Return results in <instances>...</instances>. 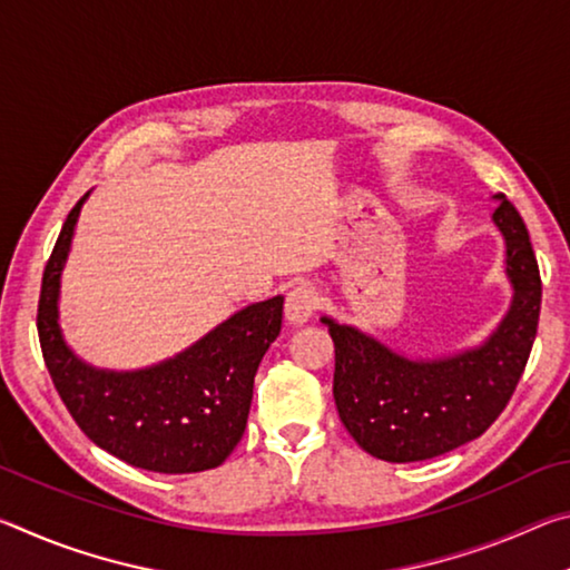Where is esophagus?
Instances as JSON below:
<instances>
[{"label": "esophagus", "mask_w": 570, "mask_h": 570, "mask_svg": "<svg viewBox=\"0 0 570 570\" xmlns=\"http://www.w3.org/2000/svg\"><path fill=\"white\" fill-rule=\"evenodd\" d=\"M316 304H320V296H316L312 286L292 288L286 296V306H284L288 324H294V326L306 324L314 316Z\"/></svg>", "instance_id": "esophagus-1"}]
</instances>
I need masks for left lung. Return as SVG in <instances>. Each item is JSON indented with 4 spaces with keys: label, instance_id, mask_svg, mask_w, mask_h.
<instances>
[{
    "label": "left lung",
    "instance_id": "8db88e82",
    "mask_svg": "<svg viewBox=\"0 0 570 570\" xmlns=\"http://www.w3.org/2000/svg\"><path fill=\"white\" fill-rule=\"evenodd\" d=\"M493 198L513 302L485 342L414 360L356 326L322 316L334 342L336 410L372 458L417 462L445 455L480 438L513 397L538 332L540 274L523 218L503 193Z\"/></svg>",
    "mask_w": 570,
    "mask_h": 570
}]
</instances>
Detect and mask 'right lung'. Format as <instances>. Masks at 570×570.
Returning <instances> with one entry per match:
<instances>
[{"label":"right lung","mask_w":570,"mask_h":570,"mask_svg":"<svg viewBox=\"0 0 570 570\" xmlns=\"http://www.w3.org/2000/svg\"><path fill=\"white\" fill-rule=\"evenodd\" d=\"M88 196L67 216L42 276L37 332L55 387L77 428L132 468L166 475L218 468L244 438L256 370L282 332L284 296L244 306L188 350L142 370L82 362L60 330V278Z\"/></svg>","instance_id":"right-lung-1"}]
</instances>
